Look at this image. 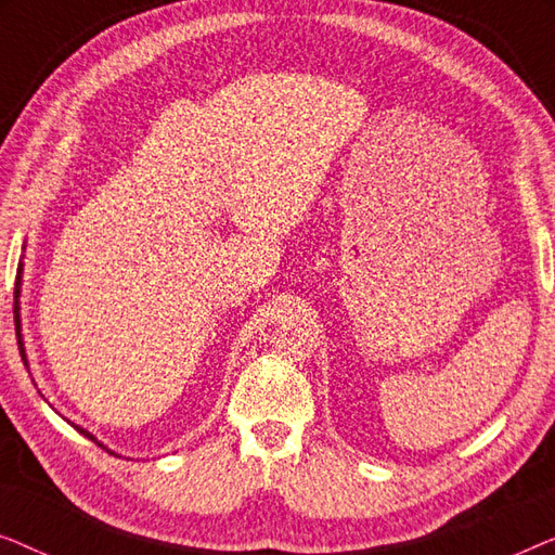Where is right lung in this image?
<instances>
[{
    "label": "right lung",
    "mask_w": 555,
    "mask_h": 555,
    "mask_svg": "<svg viewBox=\"0 0 555 555\" xmlns=\"http://www.w3.org/2000/svg\"><path fill=\"white\" fill-rule=\"evenodd\" d=\"M20 275H22V264H20ZM20 275H17V287H14V325H17V344H20V353H22V361H25V366H27V356H25V344H22V333H20ZM75 429L80 431V435H86L88 439H93V442H98V439L90 435L88 429H82V427H78V424H73ZM101 444V442H98ZM103 447V444H101Z\"/></svg>",
    "instance_id": "1"
}]
</instances>
